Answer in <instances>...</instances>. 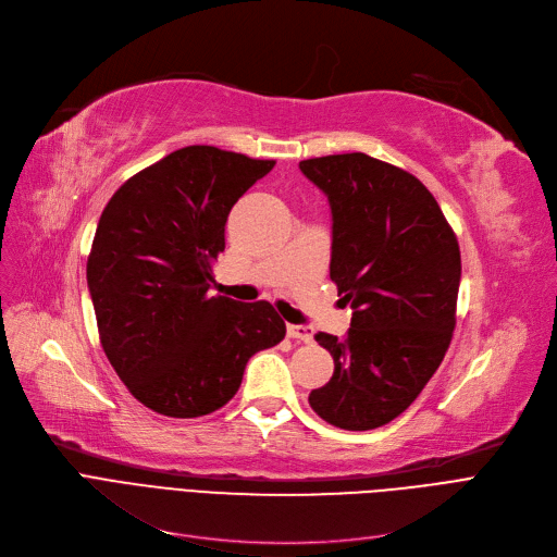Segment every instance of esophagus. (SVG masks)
<instances>
[{
	"label": "esophagus",
	"mask_w": 557,
	"mask_h": 557,
	"mask_svg": "<svg viewBox=\"0 0 557 557\" xmlns=\"http://www.w3.org/2000/svg\"><path fill=\"white\" fill-rule=\"evenodd\" d=\"M312 329L310 325H294V323H287V337L297 339V342H306L310 344L312 342Z\"/></svg>",
	"instance_id": "1"
}]
</instances>
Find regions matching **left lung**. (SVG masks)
Returning <instances> with one entry per match:
<instances>
[{
    "label": "left lung",
    "instance_id": "obj_1",
    "mask_svg": "<svg viewBox=\"0 0 557 557\" xmlns=\"http://www.w3.org/2000/svg\"><path fill=\"white\" fill-rule=\"evenodd\" d=\"M299 169L331 200V278L352 308L346 339L314 337L335 373L308 400L339 430H375L418 398L449 348L459 240L424 184L386 161L346 152Z\"/></svg>",
    "mask_w": 557,
    "mask_h": 557
}]
</instances>
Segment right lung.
<instances>
[{
  "label": "right lung",
  "instance_id": "1",
  "mask_svg": "<svg viewBox=\"0 0 557 557\" xmlns=\"http://www.w3.org/2000/svg\"><path fill=\"white\" fill-rule=\"evenodd\" d=\"M274 163L186 146L123 182L98 220L87 258L98 339L129 394L161 416L224 407L249 357L285 337L272 304L209 292L228 211Z\"/></svg>",
  "mask_w": 557,
  "mask_h": 557
}]
</instances>
